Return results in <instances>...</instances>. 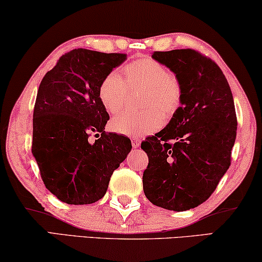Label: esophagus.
Here are the masks:
<instances>
[{
	"mask_svg": "<svg viewBox=\"0 0 262 262\" xmlns=\"http://www.w3.org/2000/svg\"><path fill=\"white\" fill-rule=\"evenodd\" d=\"M131 144H132V146H134V148H138V146L141 145V139L132 138L131 139Z\"/></svg>",
	"mask_w": 262,
	"mask_h": 262,
	"instance_id": "34e87169",
	"label": "esophagus"
}]
</instances>
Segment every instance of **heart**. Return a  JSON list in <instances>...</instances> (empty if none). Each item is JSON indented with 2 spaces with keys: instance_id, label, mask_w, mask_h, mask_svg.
Returning <instances> with one entry per match:
<instances>
[{
  "instance_id": "heart-1",
  "label": "heart",
  "mask_w": 262,
  "mask_h": 262,
  "mask_svg": "<svg viewBox=\"0 0 262 262\" xmlns=\"http://www.w3.org/2000/svg\"><path fill=\"white\" fill-rule=\"evenodd\" d=\"M128 87L143 88L139 112H124L113 118L114 132L128 137H141L159 130L163 116L169 117L180 107L184 95L181 81L168 68L152 58H141L124 67V77L118 71L107 74L99 85V98L111 114H116L127 103Z\"/></svg>"
}]
</instances>
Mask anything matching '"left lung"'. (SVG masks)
<instances>
[{
  "instance_id": "left-lung-1",
  "label": "left lung",
  "mask_w": 262,
  "mask_h": 262,
  "mask_svg": "<svg viewBox=\"0 0 262 262\" xmlns=\"http://www.w3.org/2000/svg\"><path fill=\"white\" fill-rule=\"evenodd\" d=\"M181 81V106L141 148L149 157L143 189L154 205L173 211L210 198L231 163L237 131L231 89L221 68L192 49L155 51Z\"/></svg>"
}]
</instances>
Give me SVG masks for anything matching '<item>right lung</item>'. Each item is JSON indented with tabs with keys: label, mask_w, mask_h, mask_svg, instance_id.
Here are the masks:
<instances>
[{
	"label": "right lung",
	"mask_w": 262,
	"mask_h": 262,
	"mask_svg": "<svg viewBox=\"0 0 262 262\" xmlns=\"http://www.w3.org/2000/svg\"><path fill=\"white\" fill-rule=\"evenodd\" d=\"M125 59L126 53L75 49L60 57L40 82L32 154L45 187L60 202H98L130 152V138L105 131L110 116L99 98L103 77ZM92 135L97 137L94 142Z\"/></svg>",
	"instance_id": "obj_1"
}]
</instances>
